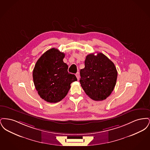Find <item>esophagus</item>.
Segmentation results:
<instances>
[{
  "label": "esophagus",
  "instance_id": "1",
  "mask_svg": "<svg viewBox=\"0 0 150 150\" xmlns=\"http://www.w3.org/2000/svg\"><path fill=\"white\" fill-rule=\"evenodd\" d=\"M76 78H77V79L79 80V78H80V74H79V72H78L76 74Z\"/></svg>",
  "mask_w": 150,
  "mask_h": 150
}]
</instances>
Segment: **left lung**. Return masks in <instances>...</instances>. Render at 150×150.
<instances>
[{"mask_svg":"<svg viewBox=\"0 0 150 150\" xmlns=\"http://www.w3.org/2000/svg\"><path fill=\"white\" fill-rule=\"evenodd\" d=\"M81 69L80 83L86 94L94 100H106L116 85L117 72L114 64L102 53L86 56Z\"/></svg>","mask_w":150,"mask_h":150,"instance_id":"obj_1","label":"left lung"}]
</instances>
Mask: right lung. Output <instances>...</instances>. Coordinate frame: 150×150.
<instances>
[{"label": "right lung", "instance_id": "right-lung-1", "mask_svg": "<svg viewBox=\"0 0 150 150\" xmlns=\"http://www.w3.org/2000/svg\"><path fill=\"white\" fill-rule=\"evenodd\" d=\"M64 54L56 48L46 51L39 58L33 72L34 86L40 97L50 103L64 98L72 82L77 78L67 71L63 61Z\"/></svg>", "mask_w": 150, "mask_h": 150}]
</instances>
